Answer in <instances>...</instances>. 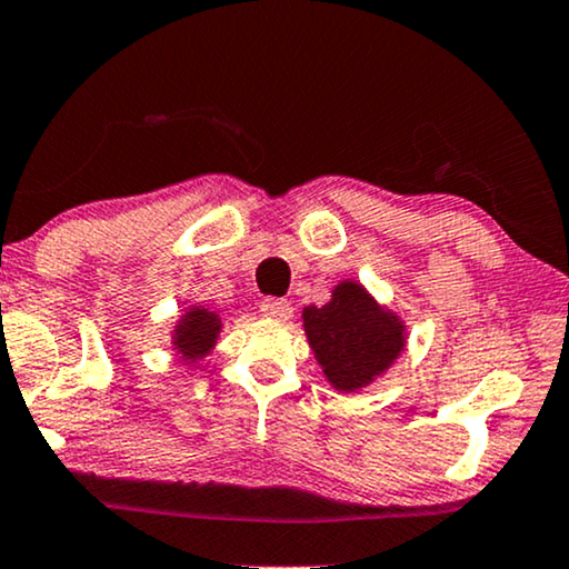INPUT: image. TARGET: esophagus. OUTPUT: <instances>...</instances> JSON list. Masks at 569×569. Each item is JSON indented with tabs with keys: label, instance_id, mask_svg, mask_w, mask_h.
<instances>
[{
	"label": "esophagus",
	"instance_id": "34e87169",
	"mask_svg": "<svg viewBox=\"0 0 569 569\" xmlns=\"http://www.w3.org/2000/svg\"><path fill=\"white\" fill-rule=\"evenodd\" d=\"M261 313L269 321H287L292 316V302L284 298H267L261 302Z\"/></svg>",
	"mask_w": 569,
	"mask_h": 569
}]
</instances>
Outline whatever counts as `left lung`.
Instances as JSON below:
<instances>
[{
	"mask_svg": "<svg viewBox=\"0 0 569 569\" xmlns=\"http://www.w3.org/2000/svg\"><path fill=\"white\" fill-rule=\"evenodd\" d=\"M302 329L339 395L371 387L408 348L402 316L381 306L358 279H339L329 302L302 308Z\"/></svg>",
	"mask_w": 569,
	"mask_h": 569,
	"instance_id": "8db88e82",
	"label": "left lung"
}]
</instances>
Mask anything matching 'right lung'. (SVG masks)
<instances>
[{"instance_id": "add662e5", "label": "right lung", "mask_w": 569, "mask_h": 569, "mask_svg": "<svg viewBox=\"0 0 569 569\" xmlns=\"http://www.w3.org/2000/svg\"><path fill=\"white\" fill-rule=\"evenodd\" d=\"M221 329H224V316L217 308L201 306L193 302L180 319L174 321L172 331H169V345L180 363H201L206 356H211L217 348Z\"/></svg>"}]
</instances>
